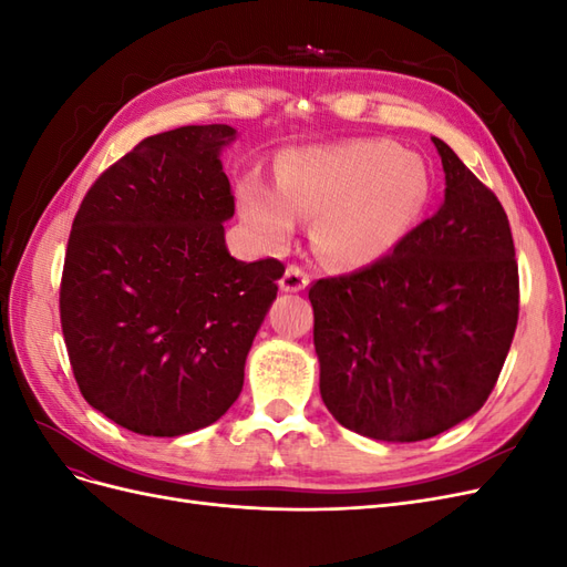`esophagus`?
I'll return each instance as SVG.
<instances>
[{
	"instance_id": "34e87169",
	"label": "esophagus",
	"mask_w": 567,
	"mask_h": 567,
	"mask_svg": "<svg viewBox=\"0 0 567 567\" xmlns=\"http://www.w3.org/2000/svg\"><path fill=\"white\" fill-rule=\"evenodd\" d=\"M307 284H310V274H307L300 265H288L279 281L281 290H286V293H298V290L307 288Z\"/></svg>"
}]
</instances>
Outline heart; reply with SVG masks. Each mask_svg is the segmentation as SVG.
Instances as JSON below:
<instances>
[{"label":"heart","mask_w":567,"mask_h":567,"mask_svg":"<svg viewBox=\"0 0 567 567\" xmlns=\"http://www.w3.org/2000/svg\"><path fill=\"white\" fill-rule=\"evenodd\" d=\"M431 175L416 153L390 140H348L286 153L279 184L248 175L238 208L265 248H281L300 215H317V244L333 260H381L421 217Z\"/></svg>","instance_id":"1"}]
</instances>
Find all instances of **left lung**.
<instances>
[{
	"mask_svg": "<svg viewBox=\"0 0 567 567\" xmlns=\"http://www.w3.org/2000/svg\"><path fill=\"white\" fill-rule=\"evenodd\" d=\"M444 203L352 274L310 288L319 390L348 431L419 442L483 406L518 326V262L489 188L433 136Z\"/></svg>",
	"mask_w": 567,
	"mask_h": 567,
	"instance_id": "left-lung-1",
	"label": "left lung"
}]
</instances>
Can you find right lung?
Segmentation results:
<instances>
[{
    "label": "right lung",
    "mask_w": 567,
    "mask_h": 567,
    "mask_svg": "<svg viewBox=\"0 0 567 567\" xmlns=\"http://www.w3.org/2000/svg\"><path fill=\"white\" fill-rule=\"evenodd\" d=\"M229 125L146 136L90 186L68 238L59 310L82 398L151 437L215 423L244 388L284 262L229 255Z\"/></svg>",
    "instance_id": "1"
}]
</instances>
